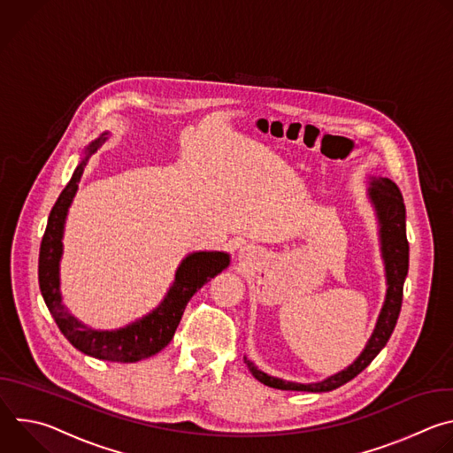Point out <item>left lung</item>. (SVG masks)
I'll use <instances>...</instances> for the list:
<instances>
[{
	"mask_svg": "<svg viewBox=\"0 0 453 453\" xmlns=\"http://www.w3.org/2000/svg\"><path fill=\"white\" fill-rule=\"evenodd\" d=\"M369 197L376 208L378 220H380V238H381V254L385 262V274H387V297L383 308L380 311L376 328L362 351V355L344 371L326 378L319 383H294L283 381L280 378L269 376L257 369L252 362L247 360V365L252 376L269 387L281 391H306V393H326L334 391L337 387L348 383L357 374H360L374 357L383 349L387 341L391 339L396 320L402 310L403 301V283L409 273V242H407V229H405V204L400 188L391 179H372L369 188Z\"/></svg>",
	"mask_w": 453,
	"mask_h": 453,
	"instance_id": "1",
	"label": "left lung"
}]
</instances>
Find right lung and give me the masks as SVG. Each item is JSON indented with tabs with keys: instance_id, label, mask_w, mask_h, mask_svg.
I'll list each match as a JSON object with an SVG mask.
<instances>
[{
	"instance_id": "right-lung-1",
	"label": "right lung",
	"mask_w": 453,
	"mask_h": 453,
	"mask_svg": "<svg viewBox=\"0 0 453 453\" xmlns=\"http://www.w3.org/2000/svg\"><path fill=\"white\" fill-rule=\"evenodd\" d=\"M100 140L89 147L96 150ZM86 168V159L73 172L68 186L62 189L51 213L39 250V287L42 299L53 315L58 330L79 351L109 362H138L159 353L173 339L188 301L211 278L229 265L226 252H193L180 264L175 283L165 301L152 313L134 325L116 332H96L68 313L60 303L58 292V260L62 254V229L68 208L75 197L79 180Z\"/></svg>"
}]
</instances>
